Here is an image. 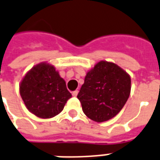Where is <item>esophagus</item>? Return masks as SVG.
<instances>
[{"mask_svg":"<svg viewBox=\"0 0 160 160\" xmlns=\"http://www.w3.org/2000/svg\"><path fill=\"white\" fill-rule=\"evenodd\" d=\"M78 92H79V91H74V92H73V93H72V96H74V97H75V96H77Z\"/></svg>","mask_w":160,"mask_h":160,"instance_id":"34e87169","label":"esophagus"}]
</instances>
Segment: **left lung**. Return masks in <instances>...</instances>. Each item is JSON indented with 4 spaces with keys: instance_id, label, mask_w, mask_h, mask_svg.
Returning a JSON list of instances; mask_svg holds the SVG:
<instances>
[{
    "instance_id": "8db88e82",
    "label": "left lung",
    "mask_w": 160,
    "mask_h": 160,
    "mask_svg": "<svg viewBox=\"0 0 160 160\" xmlns=\"http://www.w3.org/2000/svg\"><path fill=\"white\" fill-rule=\"evenodd\" d=\"M130 91V75L118 64L102 60L87 72L77 98L86 117L102 122L118 115Z\"/></svg>"
}]
</instances>
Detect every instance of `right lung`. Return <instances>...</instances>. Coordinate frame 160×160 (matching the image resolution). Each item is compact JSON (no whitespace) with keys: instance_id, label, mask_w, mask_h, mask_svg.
Segmentation results:
<instances>
[{"instance_id":"1","label":"right lung","mask_w":160,"mask_h":160,"mask_svg":"<svg viewBox=\"0 0 160 160\" xmlns=\"http://www.w3.org/2000/svg\"><path fill=\"white\" fill-rule=\"evenodd\" d=\"M19 91L29 112L43 119L59 114L72 96L54 66L46 62L37 64L27 73Z\"/></svg>"}]
</instances>
